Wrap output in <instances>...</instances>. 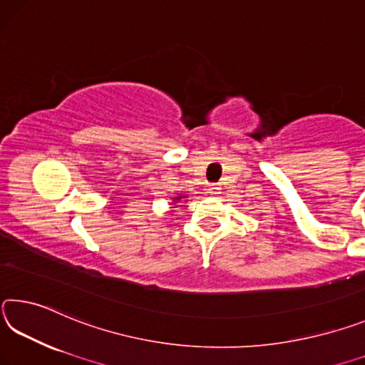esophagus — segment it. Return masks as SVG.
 <instances>
[{"label":"esophagus","mask_w":365,"mask_h":365,"mask_svg":"<svg viewBox=\"0 0 365 365\" xmlns=\"http://www.w3.org/2000/svg\"><path fill=\"white\" fill-rule=\"evenodd\" d=\"M207 192L210 194V195H217L220 192L218 184H210V186H208V189H207Z\"/></svg>","instance_id":"1"}]
</instances>
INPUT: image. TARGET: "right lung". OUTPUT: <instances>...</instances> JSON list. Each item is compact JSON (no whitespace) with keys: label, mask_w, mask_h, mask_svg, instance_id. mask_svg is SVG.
<instances>
[{"label":"right lung","mask_w":365,"mask_h":365,"mask_svg":"<svg viewBox=\"0 0 365 365\" xmlns=\"http://www.w3.org/2000/svg\"><path fill=\"white\" fill-rule=\"evenodd\" d=\"M187 199V195H175V197H173V199H171V202H170V208H171V210H175V208H176V204H179V202H181V200H186Z\"/></svg>","instance_id":"1"}]
</instances>
